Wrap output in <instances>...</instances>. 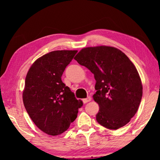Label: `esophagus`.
Returning a JSON list of instances; mask_svg holds the SVG:
<instances>
[{
  "label": "esophagus",
  "mask_w": 160,
  "mask_h": 160,
  "mask_svg": "<svg viewBox=\"0 0 160 160\" xmlns=\"http://www.w3.org/2000/svg\"><path fill=\"white\" fill-rule=\"evenodd\" d=\"M91 100H92L91 97H87V98H85V99L83 100V101H84V103H87V102H90V101H91Z\"/></svg>",
  "instance_id": "1"
}]
</instances>
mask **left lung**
<instances>
[{
  "mask_svg": "<svg viewBox=\"0 0 160 160\" xmlns=\"http://www.w3.org/2000/svg\"><path fill=\"white\" fill-rule=\"evenodd\" d=\"M74 59L94 74L99 105L96 120L111 130L123 127L134 117L141 103L143 86L134 64L115 47L99 46L82 49Z\"/></svg>",
  "mask_w": 160,
  "mask_h": 160,
  "instance_id": "1",
  "label": "left lung"
}]
</instances>
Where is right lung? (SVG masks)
Listing matches in <instances>:
<instances>
[{
	"instance_id": "1",
	"label": "right lung",
	"mask_w": 160,
	"mask_h": 160,
	"mask_svg": "<svg viewBox=\"0 0 160 160\" xmlns=\"http://www.w3.org/2000/svg\"><path fill=\"white\" fill-rule=\"evenodd\" d=\"M76 50H58L32 63L25 78L23 103L34 124L43 132L58 135L66 131L83 106L61 77Z\"/></svg>"
}]
</instances>
